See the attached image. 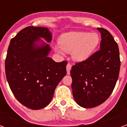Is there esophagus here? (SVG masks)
Here are the masks:
<instances>
[{
    "label": "esophagus",
    "mask_w": 127,
    "mask_h": 127,
    "mask_svg": "<svg viewBox=\"0 0 127 127\" xmlns=\"http://www.w3.org/2000/svg\"><path fill=\"white\" fill-rule=\"evenodd\" d=\"M72 65L68 63L66 65V72H67V74H70V70H71Z\"/></svg>",
    "instance_id": "obj_1"
}]
</instances>
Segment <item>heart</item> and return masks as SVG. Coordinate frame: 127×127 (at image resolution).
Instances as JSON below:
<instances>
[{
    "mask_svg": "<svg viewBox=\"0 0 127 127\" xmlns=\"http://www.w3.org/2000/svg\"><path fill=\"white\" fill-rule=\"evenodd\" d=\"M100 38L97 33L68 32L60 37L59 45L55 46V51L63 55L72 52V57L76 62H84L92 56L98 47Z\"/></svg>",
    "mask_w": 127,
    "mask_h": 127,
    "instance_id": "obj_1",
    "label": "heart"
}]
</instances>
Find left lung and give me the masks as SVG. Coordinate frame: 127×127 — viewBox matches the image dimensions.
I'll return each instance as SVG.
<instances>
[{"label": "left lung", "instance_id": "8db88e82", "mask_svg": "<svg viewBox=\"0 0 127 127\" xmlns=\"http://www.w3.org/2000/svg\"><path fill=\"white\" fill-rule=\"evenodd\" d=\"M97 30L101 37L100 49L86 61L76 63L70 70L74 99L84 108L98 106L110 96L120 70L118 45L107 30Z\"/></svg>", "mask_w": 127, "mask_h": 127}]
</instances>
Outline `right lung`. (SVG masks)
Returning a JSON list of instances; mask_svg holds the SVG:
<instances>
[{
    "instance_id": "right-lung-1",
    "label": "right lung",
    "mask_w": 127,
    "mask_h": 127,
    "mask_svg": "<svg viewBox=\"0 0 127 127\" xmlns=\"http://www.w3.org/2000/svg\"><path fill=\"white\" fill-rule=\"evenodd\" d=\"M47 43L52 34L47 28L29 26L11 39L6 60L7 81L15 97L31 109L49 104L55 90L66 74L67 62L56 63L48 57Z\"/></svg>"
}]
</instances>
